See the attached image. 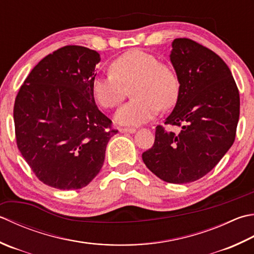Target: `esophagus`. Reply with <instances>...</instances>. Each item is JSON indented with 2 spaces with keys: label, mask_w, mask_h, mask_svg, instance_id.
Masks as SVG:
<instances>
[{
  "label": "esophagus",
  "mask_w": 254,
  "mask_h": 254,
  "mask_svg": "<svg viewBox=\"0 0 254 254\" xmlns=\"http://www.w3.org/2000/svg\"><path fill=\"white\" fill-rule=\"evenodd\" d=\"M119 131L121 133H134L136 130L134 127H120L119 128Z\"/></svg>",
  "instance_id": "1"
}]
</instances>
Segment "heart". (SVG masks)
Segmentation results:
<instances>
[{
    "label": "heart",
    "mask_w": 254,
    "mask_h": 254,
    "mask_svg": "<svg viewBox=\"0 0 254 254\" xmlns=\"http://www.w3.org/2000/svg\"><path fill=\"white\" fill-rule=\"evenodd\" d=\"M131 90L133 100L116 114L122 126H140L157 116L160 109L171 108L180 94L181 83L176 71L168 64L142 49H131L110 64V73L92 81L94 101L104 109H113Z\"/></svg>",
    "instance_id": "heart-1"
}]
</instances>
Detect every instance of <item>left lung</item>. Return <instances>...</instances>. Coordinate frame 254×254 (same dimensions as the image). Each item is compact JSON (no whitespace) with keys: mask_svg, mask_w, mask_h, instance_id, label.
Listing matches in <instances>:
<instances>
[{"mask_svg":"<svg viewBox=\"0 0 254 254\" xmlns=\"http://www.w3.org/2000/svg\"><path fill=\"white\" fill-rule=\"evenodd\" d=\"M172 46L181 89L165 124L182 130L175 134L157 126L153 146L142 158L162 181L185 184L209 173L235 142L240 96L229 67L216 53L190 38L174 39Z\"/></svg>","mask_w":254,"mask_h":254,"instance_id":"8db88e82","label":"left lung"}]
</instances>
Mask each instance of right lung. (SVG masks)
<instances>
[{"mask_svg": "<svg viewBox=\"0 0 254 254\" xmlns=\"http://www.w3.org/2000/svg\"><path fill=\"white\" fill-rule=\"evenodd\" d=\"M99 62L87 47L59 48L33 68L15 99L18 150L38 180L57 190L87 186L118 132L92 96Z\"/></svg>", "mask_w": 254, "mask_h": 254, "instance_id": "add662e5", "label": "right lung"}]
</instances>
